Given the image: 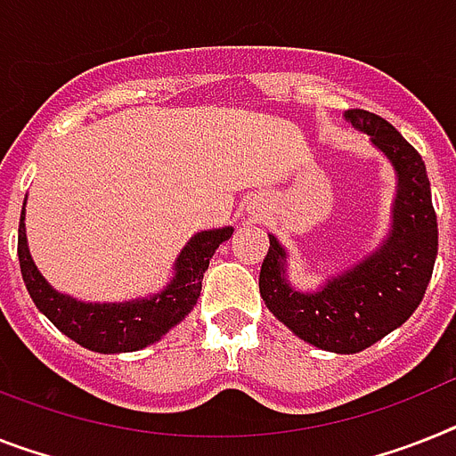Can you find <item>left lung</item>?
Instances as JSON below:
<instances>
[{"label":"left lung","mask_w":456,"mask_h":456,"mask_svg":"<svg viewBox=\"0 0 456 456\" xmlns=\"http://www.w3.org/2000/svg\"><path fill=\"white\" fill-rule=\"evenodd\" d=\"M345 118L366 133L396 169L389 237L323 289L300 293L287 280V251L270 235L258 289L268 310L300 340L336 354H356L408 322L422 303L438 254V224L427 167L415 146L366 109H347Z\"/></svg>","instance_id":"1"}]
</instances>
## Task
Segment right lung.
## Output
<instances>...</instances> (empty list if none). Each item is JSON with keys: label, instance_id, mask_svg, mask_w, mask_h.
<instances>
[{"label": "right lung", "instance_id": "obj_1", "mask_svg": "<svg viewBox=\"0 0 456 456\" xmlns=\"http://www.w3.org/2000/svg\"><path fill=\"white\" fill-rule=\"evenodd\" d=\"M232 235L231 225L202 231L186 244L175 263V277L167 287L151 298L130 300V303H81L58 293L34 265L25 237V205L18 225V261L29 298L58 326L67 338L81 347L100 354L137 352L153 345L172 326L182 322L200 298L202 277L209 268L214 251Z\"/></svg>", "mask_w": 456, "mask_h": 456}]
</instances>
